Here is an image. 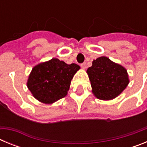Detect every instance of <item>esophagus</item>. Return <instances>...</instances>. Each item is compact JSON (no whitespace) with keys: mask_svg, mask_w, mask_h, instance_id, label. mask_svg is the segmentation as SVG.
Returning a JSON list of instances; mask_svg holds the SVG:
<instances>
[{"mask_svg":"<svg viewBox=\"0 0 147 147\" xmlns=\"http://www.w3.org/2000/svg\"><path fill=\"white\" fill-rule=\"evenodd\" d=\"M81 67L82 69H85V68H86V62H83V63H82Z\"/></svg>","mask_w":147,"mask_h":147,"instance_id":"34e87169","label":"esophagus"}]
</instances>
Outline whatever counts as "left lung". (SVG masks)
<instances>
[{"mask_svg": "<svg viewBox=\"0 0 147 147\" xmlns=\"http://www.w3.org/2000/svg\"><path fill=\"white\" fill-rule=\"evenodd\" d=\"M87 73L92 92L101 100H111L117 97L129 82L127 70L106 57H100L93 60Z\"/></svg>", "mask_w": 147, "mask_h": 147, "instance_id": "8db88e82", "label": "left lung"}]
</instances>
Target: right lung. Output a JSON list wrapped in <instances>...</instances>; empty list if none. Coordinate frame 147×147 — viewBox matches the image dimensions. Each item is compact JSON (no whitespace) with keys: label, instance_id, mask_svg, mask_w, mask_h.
Wrapping results in <instances>:
<instances>
[{"label":"right lung","instance_id":"1","mask_svg":"<svg viewBox=\"0 0 147 147\" xmlns=\"http://www.w3.org/2000/svg\"><path fill=\"white\" fill-rule=\"evenodd\" d=\"M80 67L53 58L32 68L27 87L33 96L45 104H52L67 95L73 77Z\"/></svg>","mask_w":147,"mask_h":147}]
</instances>
